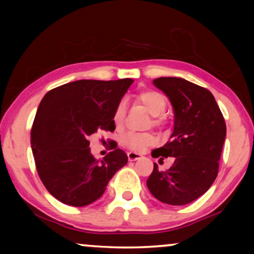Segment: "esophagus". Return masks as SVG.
Segmentation results:
<instances>
[{"instance_id":"esophagus-1","label":"esophagus","mask_w":254,"mask_h":254,"mask_svg":"<svg viewBox=\"0 0 254 254\" xmlns=\"http://www.w3.org/2000/svg\"><path fill=\"white\" fill-rule=\"evenodd\" d=\"M127 156H128V161H130V162L137 161V159L141 158V155L140 154H136V152H133V151L128 152Z\"/></svg>"}]
</instances>
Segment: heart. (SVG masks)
<instances>
[{"mask_svg":"<svg viewBox=\"0 0 254 254\" xmlns=\"http://www.w3.org/2000/svg\"><path fill=\"white\" fill-rule=\"evenodd\" d=\"M137 100L143 105L152 117V125L154 126H161L163 124V118L161 117L166 110V100L164 96L157 91H144L137 96ZM126 117V104L121 102L118 104L116 111H114V123L117 126H121ZM155 142L154 134L148 133H136V131H129L123 135L121 137V144L134 151H142L149 145Z\"/></svg>","mask_w":254,"mask_h":254,"instance_id":"b5f03b06","label":"heart"}]
</instances>
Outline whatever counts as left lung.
<instances>
[{"label": "left lung", "instance_id": "left-lung-1", "mask_svg": "<svg viewBox=\"0 0 254 254\" xmlns=\"http://www.w3.org/2000/svg\"><path fill=\"white\" fill-rule=\"evenodd\" d=\"M154 85L168 96L175 112L170 141L151 156L173 164L165 171L154 163L147 186L156 199L171 206L190 203L213 185L227 126L213 93L179 77H159Z\"/></svg>", "mask_w": 254, "mask_h": 254}]
</instances>
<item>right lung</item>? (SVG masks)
<instances>
[{
    "mask_svg": "<svg viewBox=\"0 0 254 254\" xmlns=\"http://www.w3.org/2000/svg\"><path fill=\"white\" fill-rule=\"evenodd\" d=\"M133 82L79 79L44 96L31 129V147L41 182L62 203H92L127 164V155L117 148H111L102 161L96 159L89 137L116 129L114 111Z\"/></svg>",
    "mask_w": 254,
    "mask_h": 254,
    "instance_id": "obj_1",
    "label": "right lung"
}]
</instances>
